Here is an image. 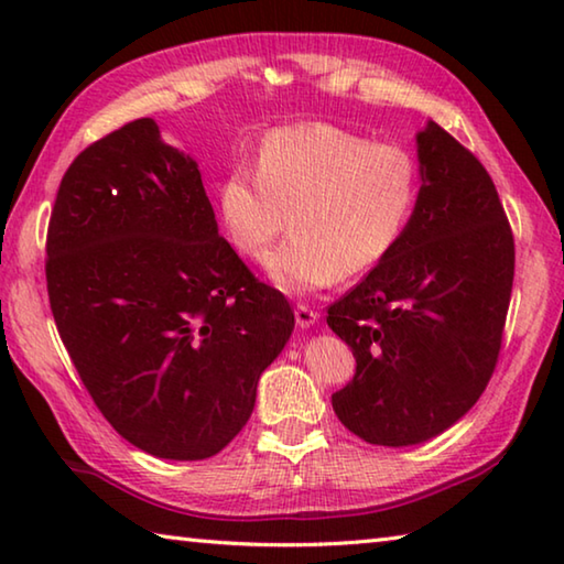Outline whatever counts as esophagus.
I'll return each mask as SVG.
<instances>
[{
	"mask_svg": "<svg viewBox=\"0 0 564 564\" xmlns=\"http://www.w3.org/2000/svg\"><path fill=\"white\" fill-rule=\"evenodd\" d=\"M318 321V311H313L311 305H295V323H299L301 328H311L313 323Z\"/></svg>",
	"mask_w": 564,
	"mask_h": 564,
	"instance_id": "obj_1",
	"label": "esophagus"
}]
</instances>
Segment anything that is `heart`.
<instances>
[{
  "label": "heart",
  "instance_id": "b5f03b06",
  "mask_svg": "<svg viewBox=\"0 0 564 564\" xmlns=\"http://www.w3.org/2000/svg\"><path fill=\"white\" fill-rule=\"evenodd\" d=\"M417 198L413 151L333 123H299L265 137L259 166L228 171L218 214L228 241L253 261L269 256L291 218L293 238L265 265L283 291L311 293L388 259Z\"/></svg>",
  "mask_w": 564,
  "mask_h": 564
}]
</instances>
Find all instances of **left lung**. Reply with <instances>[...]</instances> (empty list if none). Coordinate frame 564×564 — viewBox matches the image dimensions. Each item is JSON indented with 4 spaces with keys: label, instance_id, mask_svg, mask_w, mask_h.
Wrapping results in <instances>:
<instances>
[{
    "label": "left lung",
    "instance_id": "1",
    "mask_svg": "<svg viewBox=\"0 0 564 564\" xmlns=\"http://www.w3.org/2000/svg\"><path fill=\"white\" fill-rule=\"evenodd\" d=\"M417 159L423 184L405 236L326 318L356 358L333 410L352 435L388 447L431 441L477 403L514 279L512 228L473 151L431 121Z\"/></svg>",
    "mask_w": 564,
    "mask_h": 564
}]
</instances>
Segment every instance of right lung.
Returning a JSON list of instances; mask_svg holds the SVG:
<instances>
[{"mask_svg":"<svg viewBox=\"0 0 564 564\" xmlns=\"http://www.w3.org/2000/svg\"><path fill=\"white\" fill-rule=\"evenodd\" d=\"M46 291L101 415L166 460H204L241 433L295 323L218 236L202 171L154 119L123 123L66 169Z\"/></svg>","mask_w":564,"mask_h":564,"instance_id":"1","label":"right lung"}]
</instances>
